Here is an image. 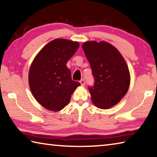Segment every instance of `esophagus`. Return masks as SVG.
<instances>
[{
    "label": "esophagus",
    "instance_id": "34e87169",
    "mask_svg": "<svg viewBox=\"0 0 157 157\" xmlns=\"http://www.w3.org/2000/svg\"><path fill=\"white\" fill-rule=\"evenodd\" d=\"M80 83L81 84V86H84V85H85V80L83 78H82L81 80L80 81Z\"/></svg>",
    "mask_w": 157,
    "mask_h": 157
}]
</instances>
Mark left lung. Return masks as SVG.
Returning <instances> with one entry per match:
<instances>
[{
    "label": "left lung",
    "mask_w": 157,
    "mask_h": 157,
    "mask_svg": "<svg viewBox=\"0 0 157 157\" xmlns=\"http://www.w3.org/2000/svg\"><path fill=\"white\" fill-rule=\"evenodd\" d=\"M94 78L89 86L92 101L101 109H108L122 99L130 86L129 69L120 52L105 41L83 44Z\"/></svg>",
    "instance_id": "obj_1"
}]
</instances>
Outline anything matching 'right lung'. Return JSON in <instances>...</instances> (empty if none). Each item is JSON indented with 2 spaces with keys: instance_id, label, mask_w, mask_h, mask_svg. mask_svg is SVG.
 <instances>
[{
  "instance_id": "obj_1",
  "label": "right lung",
  "mask_w": 157,
  "mask_h": 157,
  "mask_svg": "<svg viewBox=\"0 0 157 157\" xmlns=\"http://www.w3.org/2000/svg\"><path fill=\"white\" fill-rule=\"evenodd\" d=\"M79 48L78 42L54 39L44 47L33 60L29 71L30 90L44 108L59 111L70 103L81 83L71 79L67 62Z\"/></svg>"
}]
</instances>
